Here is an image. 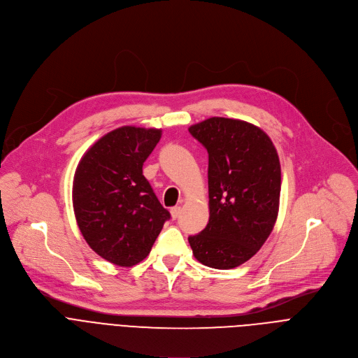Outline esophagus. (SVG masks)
Returning a JSON list of instances; mask_svg holds the SVG:
<instances>
[{
  "label": "esophagus",
  "instance_id": "1",
  "mask_svg": "<svg viewBox=\"0 0 358 358\" xmlns=\"http://www.w3.org/2000/svg\"><path fill=\"white\" fill-rule=\"evenodd\" d=\"M181 211H182L181 207H174V208H171V217H173V220H177V218L180 217V214H181Z\"/></svg>",
  "mask_w": 358,
  "mask_h": 358
}]
</instances>
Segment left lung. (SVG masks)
<instances>
[{
	"label": "left lung",
	"instance_id": "1",
	"mask_svg": "<svg viewBox=\"0 0 358 358\" xmlns=\"http://www.w3.org/2000/svg\"><path fill=\"white\" fill-rule=\"evenodd\" d=\"M188 131L208 151L210 221L188 236L194 257L232 269L257 253L279 211L280 163L269 136L243 120L211 117Z\"/></svg>",
	"mask_w": 358,
	"mask_h": 358
}]
</instances>
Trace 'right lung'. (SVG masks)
I'll return each mask as SVG.
<instances>
[{
	"instance_id": "add662e5",
	"label": "right lung",
	"mask_w": 358,
	"mask_h": 358,
	"mask_svg": "<svg viewBox=\"0 0 358 358\" xmlns=\"http://www.w3.org/2000/svg\"><path fill=\"white\" fill-rule=\"evenodd\" d=\"M160 129L119 127L99 138L73 177V211L87 245L117 266H133L151 250L170 213L143 176Z\"/></svg>"
}]
</instances>
